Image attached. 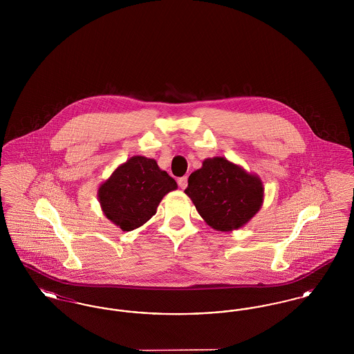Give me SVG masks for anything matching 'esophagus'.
Segmentation results:
<instances>
[{
	"label": "esophagus",
	"mask_w": 354,
	"mask_h": 354,
	"mask_svg": "<svg viewBox=\"0 0 354 354\" xmlns=\"http://www.w3.org/2000/svg\"><path fill=\"white\" fill-rule=\"evenodd\" d=\"M187 176H183V178H179L178 179V185H179V187L182 188V189H185V187H187Z\"/></svg>",
	"instance_id": "34e87169"
}]
</instances>
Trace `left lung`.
Wrapping results in <instances>:
<instances>
[{
  "mask_svg": "<svg viewBox=\"0 0 354 354\" xmlns=\"http://www.w3.org/2000/svg\"><path fill=\"white\" fill-rule=\"evenodd\" d=\"M185 192L203 220L221 232L244 227L264 202V185L259 175L224 156L204 159L202 167L189 175Z\"/></svg>",
  "mask_w": 354,
  "mask_h": 354,
  "instance_id": "8db88e82",
  "label": "left lung"
}]
</instances>
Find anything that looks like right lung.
Returning a JSON list of instances; mask_svg holds the SVG:
<instances>
[{
  "instance_id": "obj_1",
  "label": "right lung",
  "mask_w": 354,
  "mask_h": 354,
  "mask_svg": "<svg viewBox=\"0 0 354 354\" xmlns=\"http://www.w3.org/2000/svg\"><path fill=\"white\" fill-rule=\"evenodd\" d=\"M176 188V182L155 159L135 155L100 185L98 201L103 215L129 232L151 219L165 195Z\"/></svg>"
}]
</instances>
